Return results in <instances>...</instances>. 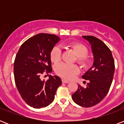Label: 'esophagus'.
Instances as JSON below:
<instances>
[{"mask_svg": "<svg viewBox=\"0 0 124 124\" xmlns=\"http://www.w3.org/2000/svg\"><path fill=\"white\" fill-rule=\"evenodd\" d=\"M62 83H65V84L70 82V81H69V80H66V79H64V78L62 80Z\"/></svg>", "mask_w": 124, "mask_h": 124, "instance_id": "obj_1", "label": "esophagus"}]
</instances>
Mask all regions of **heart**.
Returning a JSON list of instances; mask_svg holds the SVG:
<instances>
[{
	"mask_svg": "<svg viewBox=\"0 0 124 124\" xmlns=\"http://www.w3.org/2000/svg\"><path fill=\"white\" fill-rule=\"evenodd\" d=\"M68 46L73 51L77 56V61L82 68H87L90 63V60L87 54L88 50L85 46L77 42L71 43ZM51 62L57 63L61 59V48L59 46H54L50 53ZM55 72L57 75L66 79H71L79 72L77 66L74 64L60 63L55 66Z\"/></svg>",
	"mask_w": 124,
	"mask_h": 124,
	"instance_id": "obj_1",
	"label": "heart"
}]
</instances>
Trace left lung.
Listing matches in <instances>:
<instances>
[{
    "mask_svg": "<svg viewBox=\"0 0 124 124\" xmlns=\"http://www.w3.org/2000/svg\"><path fill=\"white\" fill-rule=\"evenodd\" d=\"M91 46L94 62L91 68L82 76L87 80L86 87L78 85L72 94L76 104L84 107H92L102 101L109 90L114 73L115 61L109 47L102 40L93 36H82Z\"/></svg>",
    "mask_w": 124,
    "mask_h": 124,
    "instance_id": "1",
    "label": "left lung"
}]
</instances>
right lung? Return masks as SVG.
<instances>
[{"label":"right lung","mask_w":124,"mask_h":124,"mask_svg":"<svg viewBox=\"0 0 124 124\" xmlns=\"http://www.w3.org/2000/svg\"><path fill=\"white\" fill-rule=\"evenodd\" d=\"M60 40L55 35L37 34L24 42L16 54L14 62L15 84L23 100L31 107L40 109L49 106L62 84L58 76L49 75L46 81L40 79L44 72L52 71L50 53Z\"/></svg>","instance_id":"obj_1"}]
</instances>
